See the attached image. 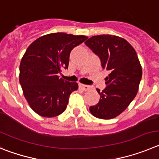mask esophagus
<instances>
[{"mask_svg":"<svg viewBox=\"0 0 159 159\" xmlns=\"http://www.w3.org/2000/svg\"><path fill=\"white\" fill-rule=\"evenodd\" d=\"M79 88L81 89L84 90V91H87V90L90 89V86L87 85H83V84H79Z\"/></svg>","mask_w":159,"mask_h":159,"instance_id":"1","label":"esophagus"}]
</instances>
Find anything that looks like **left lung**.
<instances>
[{
	"label": "left lung",
	"instance_id": "left-lung-1",
	"mask_svg": "<svg viewBox=\"0 0 159 159\" xmlns=\"http://www.w3.org/2000/svg\"><path fill=\"white\" fill-rule=\"evenodd\" d=\"M85 45L100 58L101 66L110 74L105 78L106 88L97 89L100 101L89 107L93 116L100 119L115 118L124 111L136 96L142 78V67L135 49L120 37L95 35Z\"/></svg>",
	"mask_w": 159,
	"mask_h": 159
}]
</instances>
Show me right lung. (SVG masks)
Segmentation results:
<instances>
[{
	"mask_svg": "<svg viewBox=\"0 0 159 159\" xmlns=\"http://www.w3.org/2000/svg\"><path fill=\"white\" fill-rule=\"evenodd\" d=\"M88 37L62 32L43 35L27 49L20 65V84L30 107L44 117H55L66 108L78 83L60 78L68 69L71 51Z\"/></svg>",
	"mask_w": 159,
	"mask_h": 159,
	"instance_id": "right-lung-1",
	"label": "right lung"
}]
</instances>
